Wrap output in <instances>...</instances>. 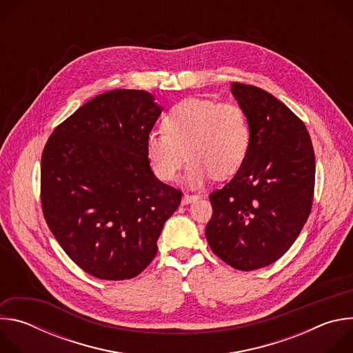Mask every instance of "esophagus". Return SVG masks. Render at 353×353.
Returning a JSON list of instances; mask_svg holds the SVG:
<instances>
[{"label":"esophagus","instance_id":"obj_1","mask_svg":"<svg viewBox=\"0 0 353 353\" xmlns=\"http://www.w3.org/2000/svg\"><path fill=\"white\" fill-rule=\"evenodd\" d=\"M198 195H191V194H184L183 198H181V204L183 205H188L190 203H192L194 199H196Z\"/></svg>","mask_w":353,"mask_h":353}]
</instances>
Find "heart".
<instances>
[{"mask_svg":"<svg viewBox=\"0 0 353 353\" xmlns=\"http://www.w3.org/2000/svg\"><path fill=\"white\" fill-rule=\"evenodd\" d=\"M163 131L149 132L146 157L165 181L177 177L185 158V183L203 185L211 176L228 179L243 165L250 146V127L241 108L210 99H185L163 119Z\"/></svg>","mask_w":353,"mask_h":353,"instance_id":"b5f03b06","label":"heart"}]
</instances>
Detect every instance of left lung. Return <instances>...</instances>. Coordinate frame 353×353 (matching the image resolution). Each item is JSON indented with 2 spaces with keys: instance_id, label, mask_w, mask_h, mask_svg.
I'll use <instances>...</instances> for the list:
<instances>
[{
  "instance_id": "left-lung-1",
  "label": "left lung",
  "mask_w": 353,
  "mask_h": 353,
  "mask_svg": "<svg viewBox=\"0 0 353 353\" xmlns=\"http://www.w3.org/2000/svg\"><path fill=\"white\" fill-rule=\"evenodd\" d=\"M230 90L247 117L250 146L234 177L210 195L205 236L226 264L253 271L279 260L303 229L316 158L306 125L276 97L237 82Z\"/></svg>"
}]
</instances>
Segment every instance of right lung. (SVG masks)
<instances>
[{"label": "right lung", "mask_w": 353, "mask_h": 353, "mask_svg": "<svg viewBox=\"0 0 353 353\" xmlns=\"http://www.w3.org/2000/svg\"><path fill=\"white\" fill-rule=\"evenodd\" d=\"M163 108L146 90L114 89L61 123L41 155L46 222L85 272L131 279L157 256L181 191L150 169L146 138Z\"/></svg>", "instance_id": "add662e5"}]
</instances>
